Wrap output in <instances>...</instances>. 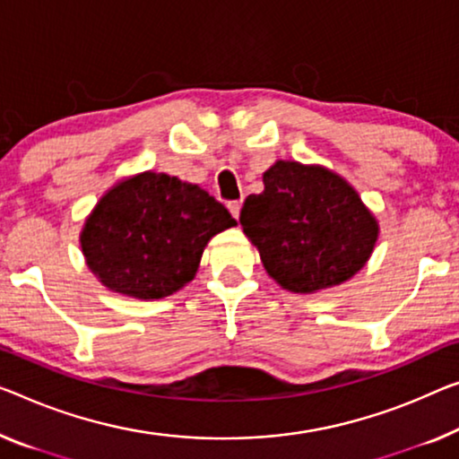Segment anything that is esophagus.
I'll return each mask as SVG.
<instances>
[{
    "label": "esophagus",
    "mask_w": 459,
    "mask_h": 459,
    "mask_svg": "<svg viewBox=\"0 0 459 459\" xmlns=\"http://www.w3.org/2000/svg\"><path fill=\"white\" fill-rule=\"evenodd\" d=\"M229 210H230V214H232V216L238 218V212H241V200L229 202Z\"/></svg>",
    "instance_id": "esophagus-1"
}]
</instances>
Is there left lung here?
I'll return each mask as SVG.
<instances>
[{
	"mask_svg": "<svg viewBox=\"0 0 459 459\" xmlns=\"http://www.w3.org/2000/svg\"><path fill=\"white\" fill-rule=\"evenodd\" d=\"M243 232L282 289L317 292L351 280L371 257L379 224L357 191L319 164L278 160L241 210Z\"/></svg>",
	"mask_w": 459,
	"mask_h": 459,
	"instance_id": "8db88e82",
	"label": "left lung"
}]
</instances>
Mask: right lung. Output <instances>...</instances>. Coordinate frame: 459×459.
Listing matches in <instances>:
<instances>
[{
  "mask_svg": "<svg viewBox=\"0 0 459 459\" xmlns=\"http://www.w3.org/2000/svg\"><path fill=\"white\" fill-rule=\"evenodd\" d=\"M235 224L206 189L146 170L100 197L80 245L108 290L150 300L191 282L210 238Z\"/></svg>",
  "mask_w": 459,
  "mask_h": 459,
  "instance_id": "obj_1",
  "label": "right lung"
}]
</instances>
